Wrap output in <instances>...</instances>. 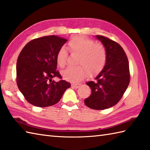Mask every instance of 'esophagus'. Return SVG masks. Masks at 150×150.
Instances as JSON below:
<instances>
[{"mask_svg": "<svg viewBox=\"0 0 150 150\" xmlns=\"http://www.w3.org/2000/svg\"><path fill=\"white\" fill-rule=\"evenodd\" d=\"M80 86H81L80 83H73V84H72V87H73L75 88H78V87H79Z\"/></svg>", "mask_w": 150, "mask_h": 150, "instance_id": "1", "label": "esophagus"}]
</instances>
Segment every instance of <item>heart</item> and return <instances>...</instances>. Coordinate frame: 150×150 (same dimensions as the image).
I'll list each match as a JSON object with an SVG mask.
<instances>
[{"label":"heart","instance_id":"1","mask_svg":"<svg viewBox=\"0 0 150 150\" xmlns=\"http://www.w3.org/2000/svg\"><path fill=\"white\" fill-rule=\"evenodd\" d=\"M68 48L72 54L78 55L76 67H69L62 72L66 80L77 82L82 80L88 74L94 75L104 67L106 54L102 45L94 43L92 39L82 36L72 38L68 43ZM67 52L64 47L59 48L56 55V62L60 67H64L67 63Z\"/></svg>","mask_w":150,"mask_h":150}]
</instances>
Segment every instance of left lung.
Here are the masks:
<instances>
[{"label": "left lung", "instance_id": "obj_1", "mask_svg": "<svg viewBox=\"0 0 150 150\" xmlns=\"http://www.w3.org/2000/svg\"><path fill=\"white\" fill-rule=\"evenodd\" d=\"M105 48V65L96 81L87 85L92 93L84 101L88 108L103 110L111 108L120 101L129 85V67L123 48L117 42L102 35H96Z\"/></svg>", "mask_w": 150, "mask_h": 150}]
</instances>
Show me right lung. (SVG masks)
<instances>
[{
    "label": "right lung",
    "instance_id": "add662e5",
    "mask_svg": "<svg viewBox=\"0 0 150 150\" xmlns=\"http://www.w3.org/2000/svg\"><path fill=\"white\" fill-rule=\"evenodd\" d=\"M67 41L56 35L33 39L21 50L17 62V84L19 91L31 104L45 108L53 105L62 98L71 84L56 71L57 51Z\"/></svg>",
    "mask_w": 150,
    "mask_h": 150
}]
</instances>
